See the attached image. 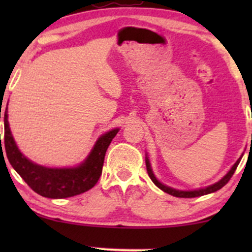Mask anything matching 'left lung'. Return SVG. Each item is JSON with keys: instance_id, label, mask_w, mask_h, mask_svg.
<instances>
[{"instance_id": "obj_1", "label": "left lung", "mask_w": 252, "mask_h": 252, "mask_svg": "<svg viewBox=\"0 0 252 252\" xmlns=\"http://www.w3.org/2000/svg\"><path fill=\"white\" fill-rule=\"evenodd\" d=\"M241 158H239L238 160H237V162L233 164L232 168L230 169V172H228L227 174L225 175L220 181H218V182H216V184L211 185V186L206 187V189H198V190H176V189H170V187L164 186V185L161 184V182H158V179H156L155 176H154V174H153L152 168H150V163H149L148 158H147V160H146V166H147V172H148L149 178L152 179V181L154 182V184L158 187V189H162L163 192L168 193V194H170V195L178 196V198H195V196H201V195H205V194H209V193H213V192H216V190L220 189L221 187H224L225 185H226L227 182L230 181V179L232 178V175L235 174V172H236V169H237V166H238L239 162H241Z\"/></svg>"}]
</instances>
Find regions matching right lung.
I'll list each match as a JSON object with an SVG mask.
<instances>
[{"mask_svg": "<svg viewBox=\"0 0 252 252\" xmlns=\"http://www.w3.org/2000/svg\"><path fill=\"white\" fill-rule=\"evenodd\" d=\"M1 118V112H0ZM118 129L104 134L97 141L85 162L77 168H46L31 162L17 149L8 124L7 109L4 111V142L8 160L26 184L37 194L51 199L70 198L91 189L102 175L104 158ZM1 142V134H0ZM2 150V143H1ZM3 153V152H2Z\"/></svg>", "mask_w": 252, "mask_h": 252, "instance_id": "1", "label": "right lung"}]
</instances>
